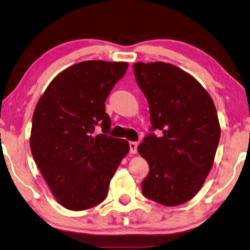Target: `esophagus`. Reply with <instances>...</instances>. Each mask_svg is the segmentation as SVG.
<instances>
[{
	"label": "esophagus",
	"instance_id": "1",
	"mask_svg": "<svg viewBox=\"0 0 250 250\" xmlns=\"http://www.w3.org/2000/svg\"><path fill=\"white\" fill-rule=\"evenodd\" d=\"M138 152V143L137 142H130V153L137 154Z\"/></svg>",
	"mask_w": 250,
	"mask_h": 250
}]
</instances>
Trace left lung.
<instances>
[{
  "instance_id": "1",
  "label": "left lung",
  "mask_w": 250,
  "mask_h": 250,
  "mask_svg": "<svg viewBox=\"0 0 250 250\" xmlns=\"http://www.w3.org/2000/svg\"><path fill=\"white\" fill-rule=\"evenodd\" d=\"M133 71L152 129L163 131L138 146L149 166L142 192L163 206H179L199 192L214 163L221 135L215 105L192 75L170 63L138 62Z\"/></svg>"
}]
</instances>
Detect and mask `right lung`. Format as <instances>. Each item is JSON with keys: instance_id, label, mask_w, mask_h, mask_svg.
I'll use <instances>...</instances> for the list:
<instances>
[{"instance_id": "1", "label": "right lung", "mask_w": 250, "mask_h": 250, "mask_svg": "<svg viewBox=\"0 0 250 250\" xmlns=\"http://www.w3.org/2000/svg\"><path fill=\"white\" fill-rule=\"evenodd\" d=\"M126 69V62L76 63L50 82L36 105L31 154L56 200L67 210H86L105 200L129 152L128 141L106 135L111 121L105 112L108 95ZM98 123L105 134L93 137Z\"/></svg>"}]
</instances>
